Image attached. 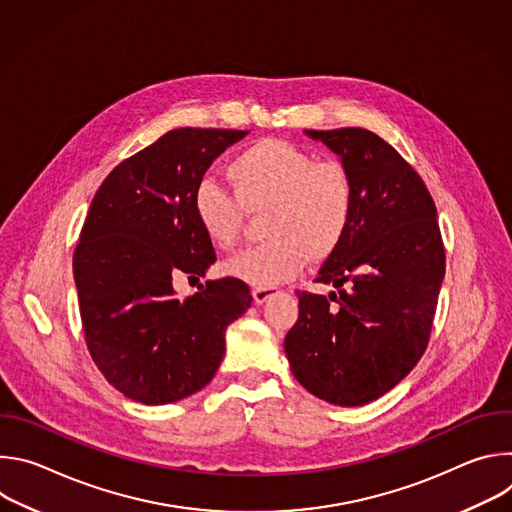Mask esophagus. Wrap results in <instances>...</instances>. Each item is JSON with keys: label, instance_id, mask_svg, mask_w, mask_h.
<instances>
[{"label": "esophagus", "instance_id": "esophagus-1", "mask_svg": "<svg viewBox=\"0 0 512 512\" xmlns=\"http://www.w3.org/2000/svg\"><path fill=\"white\" fill-rule=\"evenodd\" d=\"M275 294H277V287H273V285H257V287H253V300L257 304H265Z\"/></svg>", "mask_w": 512, "mask_h": 512}]
</instances>
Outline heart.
<instances>
[{"instance_id":"obj_1","label":"heart","mask_w":512,"mask_h":512,"mask_svg":"<svg viewBox=\"0 0 512 512\" xmlns=\"http://www.w3.org/2000/svg\"><path fill=\"white\" fill-rule=\"evenodd\" d=\"M235 190L204 178L194 190V210L218 245L231 247L247 208L267 212V239L229 261V271L257 285L294 277L310 259H322L344 237L354 208L350 170L285 139H261L229 166Z\"/></svg>"}]
</instances>
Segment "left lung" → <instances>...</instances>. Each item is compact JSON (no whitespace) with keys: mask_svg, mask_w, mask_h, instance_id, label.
<instances>
[{"mask_svg":"<svg viewBox=\"0 0 512 512\" xmlns=\"http://www.w3.org/2000/svg\"><path fill=\"white\" fill-rule=\"evenodd\" d=\"M340 156L354 182L350 223L316 281L300 291L285 336L291 373L342 407L379 399L423 356L446 273L435 202L411 164L369 129L306 131Z\"/></svg>","mask_w":512,"mask_h":512,"instance_id":"left-lung-1","label":"left lung"}]
</instances>
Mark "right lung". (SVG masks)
<instances>
[{
    "mask_svg": "<svg viewBox=\"0 0 512 512\" xmlns=\"http://www.w3.org/2000/svg\"><path fill=\"white\" fill-rule=\"evenodd\" d=\"M239 129L180 127L123 160L99 186L72 257L87 348L125 397L164 405L210 383L225 332L253 302L237 277L178 298L216 261L194 210V190Z\"/></svg>",
    "mask_w": 512,
    "mask_h": 512,
    "instance_id": "obj_1",
    "label": "right lung"
}]
</instances>
